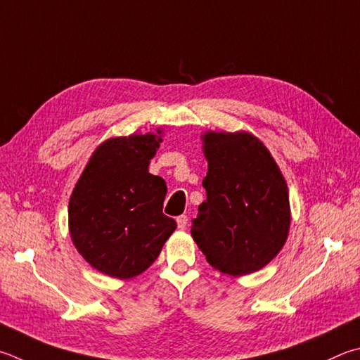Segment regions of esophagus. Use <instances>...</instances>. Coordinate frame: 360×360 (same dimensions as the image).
Segmentation results:
<instances>
[{"mask_svg":"<svg viewBox=\"0 0 360 360\" xmlns=\"http://www.w3.org/2000/svg\"><path fill=\"white\" fill-rule=\"evenodd\" d=\"M176 224H178V228H179V230H186V228H187V224H188L187 215H179V217L176 219Z\"/></svg>","mask_w":360,"mask_h":360,"instance_id":"obj_1","label":"esophagus"}]
</instances>
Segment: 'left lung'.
<instances>
[{
    "mask_svg": "<svg viewBox=\"0 0 360 360\" xmlns=\"http://www.w3.org/2000/svg\"><path fill=\"white\" fill-rule=\"evenodd\" d=\"M206 200L192 220V238L207 263L243 277L263 269L288 239V186L264 143L245 130L201 135Z\"/></svg>",
    "mask_w": 360,
    "mask_h": 360,
    "instance_id": "left-lung-1",
    "label": "left lung"
}]
</instances>
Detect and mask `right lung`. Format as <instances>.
I'll list each match as a JSON object with an SVG mask.
<instances>
[{
	"instance_id": "add662e5",
	"label": "right lung",
	"mask_w": 360,
	"mask_h": 360,
	"mask_svg": "<svg viewBox=\"0 0 360 360\" xmlns=\"http://www.w3.org/2000/svg\"><path fill=\"white\" fill-rule=\"evenodd\" d=\"M162 129L112 136L94 149L69 198V234L86 263L108 277L140 276L176 221L162 212L167 184L149 173Z\"/></svg>"
}]
</instances>
